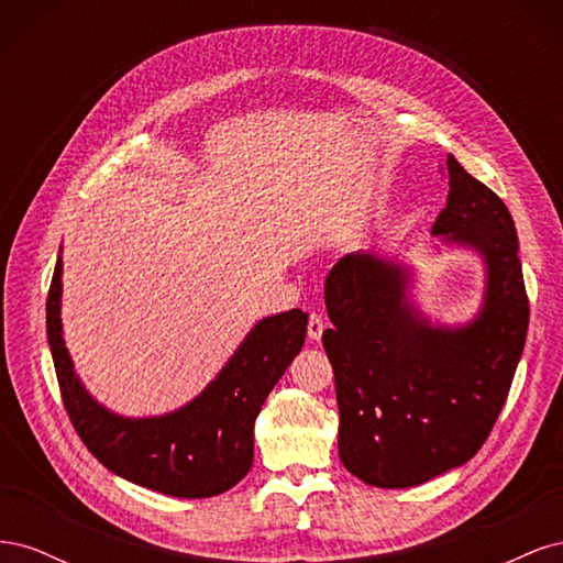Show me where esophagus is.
Wrapping results in <instances>:
<instances>
[{"instance_id": "obj_1", "label": "esophagus", "mask_w": 563, "mask_h": 563, "mask_svg": "<svg viewBox=\"0 0 563 563\" xmlns=\"http://www.w3.org/2000/svg\"><path fill=\"white\" fill-rule=\"evenodd\" d=\"M323 333V321L319 314H310V321H308V335L312 340H319Z\"/></svg>"}]
</instances>
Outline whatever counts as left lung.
Segmentation results:
<instances>
[{
	"instance_id": "left-lung-1",
	"label": "left lung",
	"mask_w": 563,
	"mask_h": 563,
	"mask_svg": "<svg viewBox=\"0 0 563 563\" xmlns=\"http://www.w3.org/2000/svg\"><path fill=\"white\" fill-rule=\"evenodd\" d=\"M449 201L432 234L486 263L479 314L432 327L408 300L411 272L350 253L327 277L333 329L321 335L335 376L338 453L362 482L408 488L465 465L496 424L528 331L515 220L503 199L446 159Z\"/></svg>"
}]
</instances>
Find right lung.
Wrapping results in <instances>:
<instances>
[{
  "instance_id": "obj_1",
  "label": "right lung",
  "mask_w": 563,
  "mask_h": 563,
  "mask_svg": "<svg viewBox=\"0 0 563 563\" xmlns=\"http://www.w3.org/2000/svg\"><path fill=\"white\" fill-rule=\"evenodd\" d=\"M58 258L46 298V338L65 411L110 472L174 498H211L240 484L253 463V422L302 350L308 314L288 310L255 323L216 380L190 404L157 418H122L100 406L73 371L60 327Z\"/></svg>"
}]
</instances>
